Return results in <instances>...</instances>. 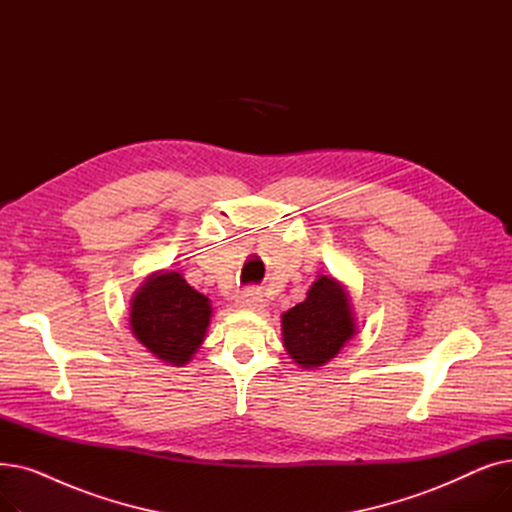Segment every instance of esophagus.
<instances>
[{
  "mask_svg": "<svg viewBox=\"0 0 512 512\" xmlns=\"http://www.w3.org/2000/svg\"><path fill=\"white\" fill-rule=\"evenodd\" d=\"M236 305H238L240 309L259 311V309H263V294H261L259 290H255V288H249V290H245V292L240 294Z\"/></svg>",
  "mask_w": 512,
  "mask_h": 512,
  "instance_id": "esophagus-1",
  "label": "esophagus"
}]
</instances>
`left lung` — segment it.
Wrapping results in <instances>:
<instances>
[{"label": "left lung", "mask_w": 512, "mask_h": 512, "mask_svg": "<svg viewBox=\"0 0 512 512\" xmlns=\"http://www.w3.org/2000/svg\"><path fill=\"white\" fill-rule=\"evenodd\" d=\"M357 332L348 292L328 276H319L307 299L282 315L286 353L303 369H315L334 359Z\"/></svg>", "instance_id": "left-lung-1"}]
</instances>
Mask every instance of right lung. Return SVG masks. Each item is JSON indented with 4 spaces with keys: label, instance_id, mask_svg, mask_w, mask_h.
I'll return each instance as SVG.
<instances>
[{
    "label": "right lung",
    "instance_id": "add662e5",
    "mask_svg": "<svg viewBox=\"0 0 512 512\" xmlns=\"http://www.w3.org/2000/svg\"><path fill=\"white\" fill-rule=\"evenodd\" d=\"M211 319L205 294L178 272H155L130 301V330L149 353L182 367L203 344Z\"/></svg>",
    "mask_w": 512,
    "mask_h": 512
}]
</instances>
